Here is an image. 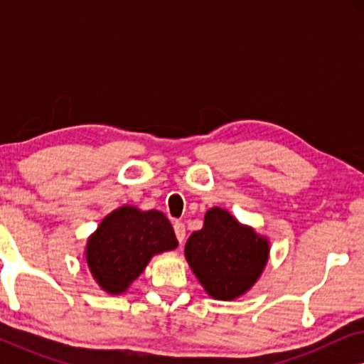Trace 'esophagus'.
Listing matches in <instances>:
<instances>
[{
	"label": "esophagus",
	"instance_id": "1",
	"mask_svg": "<svg viewBox=\"0 0 364 364\" xmlns=\"http://www.w3.org/2000/svg\"><path fill=\"white\" fill-rule=\"evenodd\" d=\"M173 230H176V237L178 242H183V238H186V225H183L182 222H176L173 223Z\"/></svg>",
	"mask_w": 364,
	"mask_h": 364
}]
</instances>
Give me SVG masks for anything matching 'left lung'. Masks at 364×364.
<instances>
[{
  "instance_id": "8db88e82",
  "label": "left lung",
  "mask_w": 364,
  "mask_h": 364,
  "mask_svg": "<svg viewBox=\"0 0 364 364\" xmlns=\"http://www.w3.org/2000/svg\"><path fill=\"white\" fill-rule=\"evenodd\" d=\"M186 258L208 295L233 300L245 293L265 267L268 243L223 208L205 213L202 230L186 243Z\"/></svg>"
}]
</instances>
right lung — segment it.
<instances>
[{
    "instance_id": "obj_1",
    "label": "right lung",
    "mask_w": 364,
    "mask_h": 364,
    "mask_svg": "<svg viewBox=\"0 0 364 364\" xmlns=\"http://www.w3.org/2000/svg\"><path fill=\"white\" fill-rule=\"evenodd\" d=\"M178 245L167 217L159 210L121 207L87 240L86 260L104 290L117 295L144 272L152 255Z\"/></svg>"
}]
</instances>
